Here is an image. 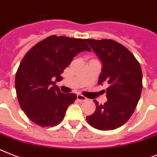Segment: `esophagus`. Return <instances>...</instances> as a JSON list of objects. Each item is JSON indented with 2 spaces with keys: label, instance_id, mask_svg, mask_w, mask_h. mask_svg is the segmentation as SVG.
Here are the masks:
<instances>
[{
  "label": "esophagus",
  "instance_id": "esophagus-1",
  "mask_svg": "<svg viewBox=\"0 0 157 157\" xmlns=\"http://www.w3.org/2000/svg\"><path fill=\"white\" fill-rule=\"evenodd\" d=\"M77 100H78V101H86V100H87V98H86L84 96L82 95V94H77Z\"/></svg>",
  "mask_w": 157,
  "mask_h": 157
}]
</instances>
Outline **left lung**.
<instances>
[{
    "mask_svg": "<svg viewBox=\"0 0 157 157\" xmlns=\"http://www.w3.org/2000/svg\"><path fill=\"white\" fill-rule=\"evenodd\" d=\"M85 41L101 63L98 84H109L106 102L99 105L94 100L95 111L86 119L96 129H116L130 119L139 101L142 89L140 64L128 48L115 40L85 39Z\"/></svg>",
    "mask_w": 157,
    "mask_h": 157,
    "instance_id": "left-lung-1",
    "label": "left lung"
}]
</instances>
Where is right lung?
Masks as SVG:
<instances>
[{
  "instance_id": "add662e5",
  "label": "right lung",
  "mask_w": 157,
  "mask_h": 157,
  "mask_svg": "<svg viewBox=\"0 0 157 157\" xmlns=\"http://www.w3.org/2000/svg\"><path fill=\"white\" fill-rule=\"evenodd\" d=\"M90 48L84 40L57 36L45 38L26 54L15 75L19 105L29 120L40 127H53L63 121L77 98L63 94L56 85L61 74L78 53Z\"/></svg>"
}]
</instances>
